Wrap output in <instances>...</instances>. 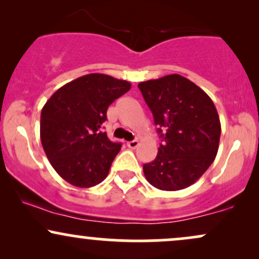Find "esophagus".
I'll return each mask as SVG.
<instances>
[{
  "label": "esophagus",
  "instance_id": "34e87169",
  "mask_svg": "<svg viewBox=\"0 0 259 259\" xmlns=\"http://www.w3.org/2000/svg\"><path fill=\"white\" fill-rule=\"evenodd\" d=\"M126 146L129 148H132V150H134V148H136L139 146V141L138 140H133V141H127L126 142Z\"/></svg>",
  "mask_w": 259,
  "mask_h": 259
}]
</instances>
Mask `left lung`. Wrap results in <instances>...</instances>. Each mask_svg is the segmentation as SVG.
<instances>
[{
    "mask_svg": "<svg viewBox=\"0 0 259 259\" xmlns=\"http://www.w3.org/2000/svg\"><path fill=\"white\" fill-rule=\"evenodd\" d=\"M162 139L153 162L144 164L151 185L177 191L192 185L214 160L221 120L214 103L197 85L179 74L140 82Z\"/></svg>",
    "mask_w": 259,
    "mask_h": 259,
    "instance_id": "1",
    "label": "left lung"
}]
</instances>
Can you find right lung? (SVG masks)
Here are the masks:
<instances>
[{"label": "right lung", "instance_id": "obj_1", "mask_svg": "<svg viewBox=\"0 0 259 259\" xmlns=\"http://www.w3.org/2000/svg\"><path fill=\"white\" fill-rule=\"evenodd\" d=\"M132 88L106 74H88L58 89L41 112V144L50 163L65 181L92 187L108 175L120 142L103 133L107 109Z\"/></svg>", "mask_w": 259, "mask_h": 259}]
</instances>
